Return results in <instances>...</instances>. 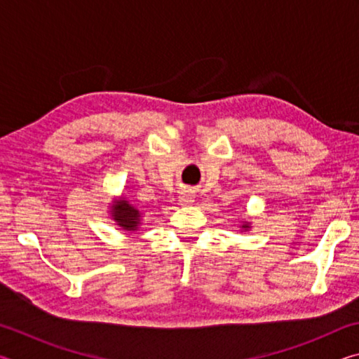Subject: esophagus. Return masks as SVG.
<instances>
[{
    "mask_svg": "<svg viewBox=\"0 0 359 359\" xmlns=\"http://www.w3.org/2000/svg\"><path fill=\"white\" fill-rule=\"evenodd\" d=\"M179 201H180V204L188 205V204H191V203L194 201V196H193V194H191L190 191H185V193L182 194V196L179 198Z\"/></svg>",
    "mask_w": 359,
    "mask_h": 359,
    "instance_id": "esophagus-1",
    "label": "esophagus"
}]
</instances>
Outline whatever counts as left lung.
Returning <instances> with one entry per match:
<instances>
[{
  "mask_svg": "<svg viewBox=\"0 0 359 359\" xmlns=\"http://www.w3.org/2000/svg\"><path fill=\"white\" fill-rule=\"evenodd\" d=\"M242 229H250V223H248V222H244V223H242V226H241Z\"/></svg>",
  "mask_w": 359,
  "mask_h": 359,
  "instance_id": "left-lung-1",
  "label": "left lung"
}]
</instances>
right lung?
<instances>
[{
    "mask_svg": "<svg viewBox=\"0 0 359 359\" xmlns=\"http://www.w3.org/2000/svg\"><path fill=\"white\" fill-rule=\"evenodd\" d=\"M111 215L114 222L125 231H137L141 226L142 214L125 198L115 199L111 205Z\"/></svg>",
    "mask_w": 359,
    "mask_h": 359,
    "instance_id": "obj_1",
    "label": "right lung"
}]
</instances>
